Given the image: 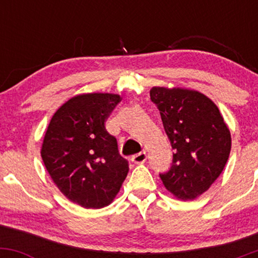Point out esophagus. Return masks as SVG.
<instances>
[{
	"mask_svg": "<svg viewBox=\"0 0 258 258\" xmlns=\"http://www.w3.org/2000/svg\"><path fill=\"white\" fill-rule=\"evenodd\" d=\"M131 160L133 164H143V162L147 161V153L142 152V153L136 154V155L132 156Z\"/></svg>",
	"mask_w": 258,
	"mask_h": 258,
	"instance_id": "obj_1",
	"label": "esophagus"
}]
</instances>
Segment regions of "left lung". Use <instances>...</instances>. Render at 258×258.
Instances as JSON below:
<instances>
[{
    "label": "left lung",
    "instance_id": "obj_1",
    "mask_svg": "<svg viewBox=\"0 0 258 258\" xmlns=\"http://www.w3.org/2000/svg\"><path fill=\"white\" fill-rule=\"evenodd\" d=\"M150 99L158 105L174 150L170 170L160 178L174 197L193 200L226 166L232 146L229 130L215 103L200 92L153 87Z\"/></svg>",
    "mask_w": 258,
    "mask_h": 258
}]
</instances>
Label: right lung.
I'll return each instance as SVG.
<instances>
[{"label":"right lung","mask_w":258,"mask_h":258,"mask_svg":"<svg viewBox=\"0 0 258 258\" xmlns=\"http://www.w3.org/2000/svg\"><path fill=\"white\" fill-rule=\"evenodd\" d=\"M120 102L110 93L80 94L53 115L41 156L59 190L86 209H100L119 193L128 172L105 120Z\"/></svg>","instance_id":"add662e5"}]
</instances>
